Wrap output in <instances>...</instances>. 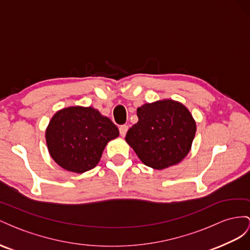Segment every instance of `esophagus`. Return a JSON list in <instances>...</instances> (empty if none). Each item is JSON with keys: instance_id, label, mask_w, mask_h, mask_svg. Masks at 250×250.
Returning a JSON list of instances; mask_svg holds the SVG:
<instances>
[{"instance_id": "esophagus-1", "label": "esophagus", "mask_w": 250, "mask_h": 250, "mask_svg": "<svg viewBox=\"0 0 250 250\" xmlns=\"http://www.w3.org/2000/svg\"><path fill=\"white\" fill-rule=\"evenodd\" d=\"M127 129H129V126L125 125H123L119 126V133H120L121 136H123V137L125 136V134L127 132Z\"/></svg>"}]
</instances>
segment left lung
I'll return each instance as SVG.
<instances>
[{"instance_id":"left-lung-1","label":"left lung","mask_w":250,"mask_h":250,"mask_svg":"<svg viewBox=\"0 0 250 250\" xmlns=\"http://www.w3.org/2000/svg\"><path fill=\"white\" fill-rule=\"evenodd\" d=\"M137 116L125 141L146 166L163 169L185 158L196 134L195 119L187 106L163 99L141 105Z\"/></svg>"}]
</instances>
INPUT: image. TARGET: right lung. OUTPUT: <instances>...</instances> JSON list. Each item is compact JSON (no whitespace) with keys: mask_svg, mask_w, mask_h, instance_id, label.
I'll list each match as a JSON object with an SVG mask.
<instances>
[{"mask_svg":"<svg viewBox=\"0 0 250 250\" xmlns=\"http://www.w3.org/2000/svg\"><path fill=\"white\" fill-rule=\"evenodd\" d=\"M118 127L92 106H69L56 112L46 129L48 151L58 165L82 174L94 168Z\"/></svg>","mask_w":250,"mask_h":250,"instance_id":"1","label":"right lung"}]
</instances>
